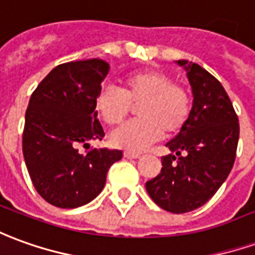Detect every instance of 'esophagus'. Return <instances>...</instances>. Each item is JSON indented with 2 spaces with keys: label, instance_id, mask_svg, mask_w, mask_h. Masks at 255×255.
<instances>
[{
  "label": "esophagus",
  "instance_id": "esophagus-1",
  "mask_svg": "<svg viewBox=\"0 0 255 255\" xmlns=\"http://www.w3.org/2000/svg\"><path fill=\"white\" fill-rule=\"evenodd\" d=\"M124 157L126 158H139L140 153H135V152H131V150H126V152H124Z\"/></svg>",
  "mask_w": 255,
  "mask_h": 255
}]
</instances>
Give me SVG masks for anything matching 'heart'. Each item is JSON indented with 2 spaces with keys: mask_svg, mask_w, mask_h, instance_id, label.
<instances>
[{
  "mask_svg": "<svg viewBox=\"0 0 255 255\" xmlns=\"http://www.w3.org/2000/svg\"><path fill=\"white\" fill-rule=\"evenodd\" d=\"M138 120L116 129L112 142L117 147L140 152L158 140L163 133L174 135L186 124L192 98L181 85L158 70H140L123 80L122 90L103 85L95 97V109L108 126H119L138 105Z\"/></svg>",
  "mask_w": 255,
  "mask_h": 255,
  "instance_id": "1",
  "label": "heart"
}]
</instances>
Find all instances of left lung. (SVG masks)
Segmentation results:
<instances>
[{
  "mask_svg": "<svg viewBox=\"0 0 255 255\" xmlns=\"http://www.w3.org/2000/svg\"><path fill=\"white\" fill-rule=\"evenodd\" d=\"M186 70L193 94L189 119L165 146L161 172L146 182L158 207L174 214L202 207L214 196L232 170L239 120L227 91L202 66L177 60Z\"/></svg>",
  "mask_w": 255,
  "mask_h": 255,
  "instance_id": "obj_1",
  "label": "left lung"
}]
</instances>
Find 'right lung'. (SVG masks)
<instances>
[{"label": "right lung", "instance_id": "obj_1", "mask_svg": "<svg viewBox=\"0 0 255 255\" xmlns=\"http://www.w3.org/2000/svg\"><path fill=\"white\" fill-rule=\"evenodd\" d=\"M102 59L56 66L30 98L23 129V156L35 190L49 204L76 208L94 200L106 183L110 165L122 150L91 149L102 140L95 97L109 73Z\"/></svg>", "mask_w": 255, "mask_h": 255}]
</instances>
